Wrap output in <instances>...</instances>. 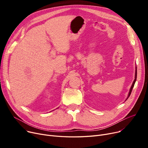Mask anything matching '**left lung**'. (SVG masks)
Wrapping results in <instances>:
<instances>
[{"label":"left lung","instance_id":"8db88e82","mask_svg":"<svg viewBox=\"0 0 148 148\" xmlns=\"http://www.w3.org/2000/svg\"><path fill=\"white\" fill-rule=\"evenodd\" d=\"M136 79H137V66H136V71H135V79L134 80V82H133V84H132V86H131V88H130V91H129V93H128V97H127V99H125V101H126V100L128 98V97L130 96V95H131V91H132V89H133V87H134V84H135V83H136Z\"/></svg>","mask_w":148,"mask_h":148}]
</instances>
